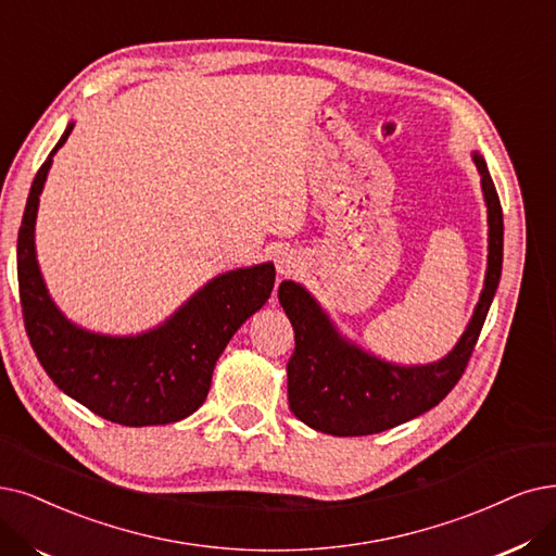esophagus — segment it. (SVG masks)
Here are the masks:
<instances>
[{
  "mask_svg": "<svg viewBox=\"0 0 556 556\" xmlns=\"http://www.w3.org/2000/svg\"><path fill=\"white\" fill-rule=\"evenodd\" d=\"M299 264H301V260H299V255L294 251H285V253H280L276 257V271H278V276L287 278V276L296 274Z\"/></svg>",
  "mask_w": 556,
  "mask_h": 556,
  "instance_id": "esophagus-1",
  "label": "esophagus"
}]
</instances>
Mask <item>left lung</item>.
<instances>
[{
    "label": "left lung",
    "instance_id": "1",
    "mask_svg": "<svg viewBox=\"0 0 556 556\" xmlns=\"http://www.w3.org/2000/svg\"><path fill=\"white\" fill-rule=\"evenodd\" d=\"M488 210V266L483 290L456 346L435 363L396 365L344 338L303 285L282 280L278 299L294 326L296 349L287 363V399L309 429L328 435H371L431 410L468 365L502 276L504 218L485 160L472 152Z\"/></svg>",
    "mask_w": 556,
    "mask_h": 556
}]
</instances>
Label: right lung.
<instances>
[{"mask_svg": "<svg viewBox=\"0 0 556 556\" xmlns=\"http://www.w3.org/2000/svg\"><path fill=\"white\" fill-rule=\"evenodd\" d=\"M38 168L17 232L20 303L42 369L75 402L123 427L173 425L203 406L212 371L239 326L271 296L276 269L262 262L212 278L160 326L139 336H102L65 317L36 260V214L52 157Z\"/></svg>", "mask_w": 556, "mask_h": 556, "instance_id": "1", "label": "right lung"}]
</instances>
